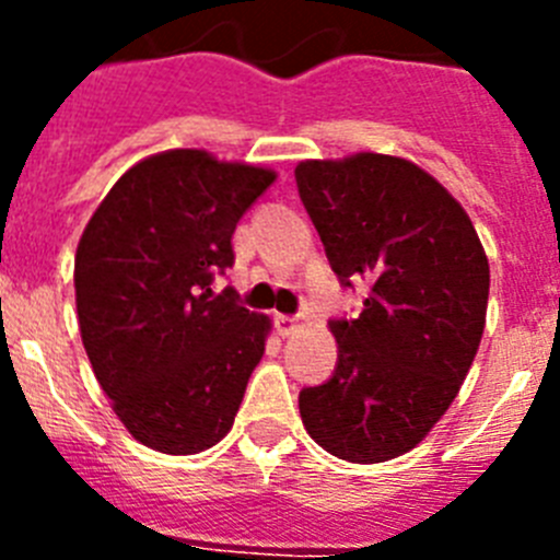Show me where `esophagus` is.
Returning <instances> with one entry per match:
<instances>
[{"label": "esophagus", "mask_w": 560, "mask_h": 560, "mask_svg": "<svg viewBox=\"0 0 560 560\" xmlns=\"http://www.w3.org/2000/svg\"><path fill=\"white\" fill-rule=\"evenodd\" d=\"M275 328H277V334H280V336H291L296 328H300V319H296V316L277 314L275 316Z\"/></svg>", "instance_id": "1"}]
</instances>
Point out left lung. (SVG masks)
I'll list each match as a JSON object with an SVG mask.
<instances>
[{"mask_svg":"<svg viewBox=\"0 0 560 560\" xmlns=\"http://www.w3.org/2000/svg\"><path fill=\"white\" fill-rule=\"evenodd\" d=\"M294 176L339 283L370 280L361 314L330 319L336 370L300 393L303 423L348 463L400 457L446 415L477 355L488 257L452 192L400 156L308 160Z\"/></svg>","mask_w":560,"mask_h":560,"instance_id":"1","label":"left lung"}]
</instances>
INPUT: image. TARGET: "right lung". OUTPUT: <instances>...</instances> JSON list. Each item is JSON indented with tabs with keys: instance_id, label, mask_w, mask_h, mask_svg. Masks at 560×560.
Masks as SVG:
<instances>
[{
	"instance_id": "add662e5",
	"label": "right lung",
	"mask_w": 560,
	"mask_h": 560,
	"mask_svg": "<svg viewBox=\"0 0 560 560\" xmlns=\"http://www.w3.org/2000/svg\"><path fill=\"white\" fill-rule=\"evenodd\" d=\"M275 173L176 148L137 162L89 219L75 255L81 339L133 440L196 454L232 429L269 316L210 289L232 232Z\"/></svg>"
}]
</instances>
